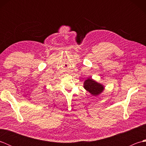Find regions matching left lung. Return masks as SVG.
<instances>
[{
  "label": "left lung",
  "mask_w": 146,
  "mask_h": 146,
  "mask_svg": "<svg viewBox=\"0 0 146 146\" xmlns=\"http://www.w3.org/2000/svg\"><path fill=\"white\" fill-rule=\"evenodd\" d=\"M84 88L94 96H97L104 90V86L101 84L94 81L91 78H88L84 82Z\"/></svg>",
  "instance_id": "obj_1"
}]
</instances>
